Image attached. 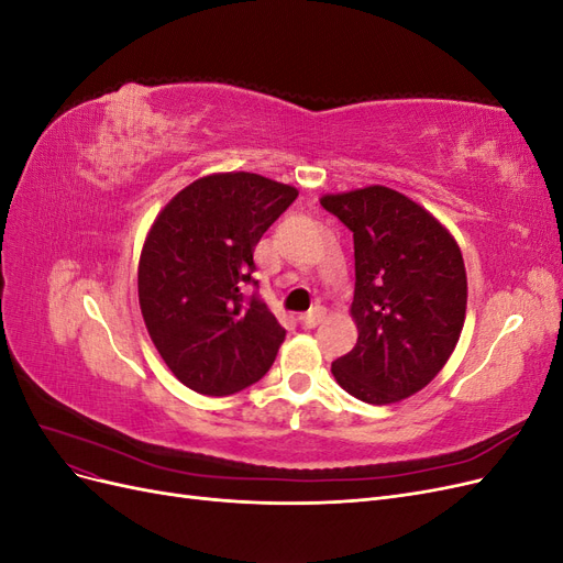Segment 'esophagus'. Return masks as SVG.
<instances>
[{
	"mask_svg": "<svg viewBox=\"0 0 563 563\" xmlns=\"http://www.w3.org/2000/svg\"><path fill=\"white\" fill-rule=\"evenodd\" d=\"M323 314H327V310H323V308H312L308 314H302V317H300L302 327H305V329H314L317 323H321Z\"/></svg>",
	"mask_w": 563,
	"mask_h": 563,
	"instance_id": "1",
	"label": "esophagus"
}]
</instances>
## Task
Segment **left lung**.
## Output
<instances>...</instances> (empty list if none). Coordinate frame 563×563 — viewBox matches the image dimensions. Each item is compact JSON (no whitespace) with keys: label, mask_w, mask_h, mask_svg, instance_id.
<instances>
[{"label":"left lung","mask_w":563,"mask_h":563,"mask_svg":"<svg viewBox=\"0 0 563 563\" xmlns=\"http://www.w3.org/2000/svg\"><path fill=\"white\" fill-rule=\"evenodd\" d=\"M354 236L356 345L333 378L366 404L416 395L444 368L465 323L467 277L451 232L420 203L371 185L321 197Z\"/></svg>","instance_id":"left-lung-1"}]
</instances>
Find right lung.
Segmentation results:
<instances>
[{
  "instance_id": "1",
  "label": "right lung",
  "mask_w": 563,
  "mask_h": 563,
  "mask_svg": "<svg viewBox=\"0 0 563 563\" xmlns=\"http://www.w3.org/2000/svg\"><path fill=\"white\" fill-rule=\"evenodd\" d=\"M298 190L258 174L187 185L150 228L139 265L147 333L174 376L199 395H234L261 380L286 331L258 294L253 249Z\"/></svg>"
}]
</instances>
